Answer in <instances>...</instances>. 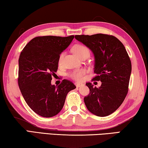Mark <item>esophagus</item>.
<instances>
[{
  "label": "esophagus",
  "mask_w": 148,
  "mask_h": 148,
  "mask_svg": "<svg viewBox=\"0 0 148 148\" xmlns=\"http://www.w3.org/2000/svg\"><path fill=\"white\" fill-rule=\"evenodd\" d=\"M75 85H76V86L77 88L81 87L82 86V84H78V83H76V84H75Z\"/></svg>",
  "instance_id": "obj_1"
}]
</instances>
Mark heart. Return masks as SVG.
<instances>
[{
  "mask_svg": "<svg viewBox=\"0 0 148 148\" xmlns=\"http://www.w3.org/2000/svg\"><path fill=\"white\" fill-rule=\"evenodd\" d=\"M72 51L77 56H78L79 58H81L84 56H87L88 57L90 55V50L88 49L87 46L83 45H74L72 47ZM64 56V52H62L59 56V63L61 64L62 62ZM86 74V70L84 69H78L74 70V72H72L71 74H70V76L73 80H76L77 82H81L83 80L84 76Z\"/></svg>",
  "mask_w": 148,
  "mask_h": 148,
  "instance_id": "obj_1",
  "label": "heart"
}]
</instances>
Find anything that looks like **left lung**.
I'll use <instances>...</instances> for the list:
<instances>
[{
  "mask_svg": "<svg viewBox=\"0 0 148 148\" xmlns=\"http://www.w3.org/2000/svg\"><path fill=\"white\" fill-rule=\"evenodd\" d=\"M75 38L92 50L95 58L92 80L101 81L99 88L86 85L90 94L84 98L87 109L94 115L104 117L120 106L128 92L132 72L130 57L123 44L112 35H76Z\"/></svg>",
  "mask_w": 148,
  "mask_h": 148,
  "instance_id": "left-lung-1",
  "label": "left lung"
}]
</instances>
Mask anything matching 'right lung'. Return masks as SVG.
<instances>
[{
    "label": "right lung",
    "mask_w": 148,
    "mask_h": 148,
    "mask_svg": "<svg viewBox=\"0 0 148 148\" xmlns=\"http://www.w3.org/2000/svg\"><path fill=\"white\" fill-rule=\"evenodd\" d=\"M74 37H35L20 54L18 86L28 106L40 116L50 118L58 114L67 94L76 88L68 80H63L57 87L51 84L52 77L58 70L60 54Z\"/></svg>",
    "instance_id": "obj_1"
}]
</instances>
